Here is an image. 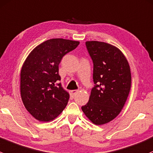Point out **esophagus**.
Returning <instances> with one entry per match:
<instances>
[{"label":"esophagus","instance_id":"esophagus-1","mask_svg":"<svg viewBox=\"0 0 153 153\" xmlns=\"http://www.w3.org/2000/svg\"><path fill=\"white\" fill-rule=\"evenodd\" d=\"M78 92H79V91H77V90H74V91H71V97H74V96L76 95Z\"/></svg>","mask_w":153,"mask_h":153}]
</instances>
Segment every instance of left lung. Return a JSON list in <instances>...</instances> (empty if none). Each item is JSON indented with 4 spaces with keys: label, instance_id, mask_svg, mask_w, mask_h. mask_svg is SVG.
Here are the masks:
<instances>
[{
    "label": "left lung",
    "instance_id": "1",
    "mask_svg": "<svg viewBox=\"0 0 153 153\" xmlns=\"http://www.w3.org/2000/svg\"><path fill=\"white\" fill-rule=\"evenodd\" d=\"M85 44L94 63L95 85L82 110L91 122L102 125L122 111L131 88V72L123 53L116 46L100 41Z\"/></svg>",
    "mask_w": 153,
    "mask_h": 153
}]
</instances>
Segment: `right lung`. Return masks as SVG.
Returning a JSON list of instances; mask_svg holds the SVG:
<instances>
[{"instance_id": "right-lung-1", "label": "right lung", "mask_w": 153, "mask_h": 153, "mask_svg": "<svg viewBox=\"0 0 153 153\" xmlns=\"http://www.w3.org/2000/svg\"><path fill=\"white\" fill-rule=\"evenodd\" d=\"M79 44L62 38L50 39L34 48L20 71V95L25 108L40 122H49L65 109L69 94L58 83L59 64Z\"/></svg>"}]
</instances>
